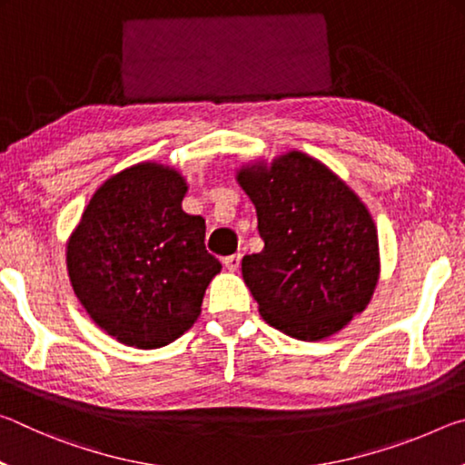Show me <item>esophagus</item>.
I'll return each mask as SVG.
<instances>
[{
  "mask_svg": "<svg viewBox=\"0 0 465 465\" xmlns=\"http://www.w3.org/2000/svg\"><path fill=\"white\" fill-rule=\"evenodd\" d=\"M240 261H242L240 254H232V256H225V258H223V264H225L227 271L235 272V271L240 269Z\"/></svg>",
  "mask_w": 465,
  "mask_h": 465,
  "instance_id": "esophagus-1",
  "label": "esophagus"
}]
</instances>
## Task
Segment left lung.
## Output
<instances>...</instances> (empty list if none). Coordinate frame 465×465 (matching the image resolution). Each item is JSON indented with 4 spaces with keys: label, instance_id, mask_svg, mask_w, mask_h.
<instances>
[{
    "label": "left lung",
    "instance_id": "obj_1",
    "mask_svg": "<svg viewBox=\"0 0 465 465\" xmlns=\"http://www.w3.org/2000/svg\"><path fill=\"white\" fill-rule=\"evenodd\" d=\"M256 207L264 248L242 261L258 312L281 332L322 341L367 308L380 243L359 196L324 163L289 152L238 172Z\"/></svg>",
    "mask_w": 465,
    "mask_h": 465
}]
</instances>
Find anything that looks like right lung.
Instances as JSON below:
<instances>
[{
	"instance_id": "obj_1",
	"label": "right lung",
	"mask_w": 465,
	"mask_h": 465,
	"mask_svg": "<svg viewBox=\"0 0 465 465\" xmlns=\"http://www.w3.org/2000/svg\"><path fill=\"white\" fill-rule=\"evenodd\" d=\"M178 170L143 162L110 176L67 242L72 287L116 341L160 349L191 328L222 262L204 248V219L183 211Z\"/></svg>"
}]
</instances>
